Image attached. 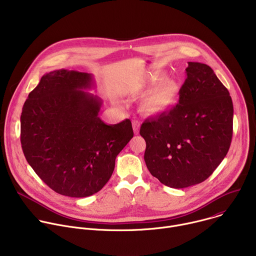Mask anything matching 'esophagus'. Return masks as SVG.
<instances>
[{"mask_svg":"<svg viewBox=\"0 0 256 256\" xmlns=\"http://www.w3.org/2000/svg\"><path fill=\"white\" fill-rule=\"evenodd\" d=\"M132 128H134V134H138V130H140V122H136V120H134L132 122Z\"/></svg>","mask_w":256,"mask_h":256,"instance_id":"esophagus-1","label":"esophagus"}]
</instances>
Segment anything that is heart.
<instances>
[{
	"mask_svg": "<svg viewBox=\"0 0 256 256\" xmlns=\"http://www.w3.org/2000/svg\"><path fill=\"white\" fill-rule=\"evenodd\" d=\"M161 80V75H154L150 79L151 85L158 84L142 99V107L147 114H161L171 108L176 102L180 90L178 82L171 78H166L162 82Z\"/></svg>",
	"mask_w": 256,
	"mask_h": 256,
	"instance_id": "heart-1",
	"label": "heart"
}]
</instances>
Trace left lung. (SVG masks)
I'll return each mask as SVG.
<instances>
[{
	"label": "left lung",
	"instance_id": "left-lung-1",
	"mask_svg": "<svg viewBox=\"0 0 256 256\" xmlns=\"http://www.w3.org/2000/svg\"><path fill=\"white\" fill-rule=\"evenodd\" d=\"M179 100L168 112L146 120L144 162L172 188L204 181L227 155L233 134V102L210 66L188 62Z\"/></svg>",
	"mask_w": 256,
	"mask_h": 256
}]
</instances>
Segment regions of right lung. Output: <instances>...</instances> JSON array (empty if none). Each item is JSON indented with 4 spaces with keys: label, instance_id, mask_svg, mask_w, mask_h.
Wrapping results in <instances>:
<instances>
[{
    "label": "right lung",
    "instance_id": "right-lung-1",
    "mask_svg": "<svg viewBox=\"0 0 256 256\" xmlns=\"http://www.w3.org/2000/svg\"><path fill=\"white\" fill-rule=\"evenodd\" d=\"M93 86L88 72L56 70L42 77L22 108L24 156L46 186L66 196L98 192L134 136L130 120L118 124L100 120L101 99L84 91Z\"/></svg>",
    "mask_w": 256,
    "mask_h": 256
}]
</instances>
